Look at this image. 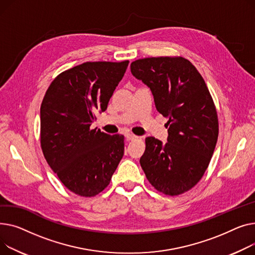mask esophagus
Wrapping results in <instances>:
<instances>
[{
	"mask_svg": "<svg viewBox=\"0 0 255 255\" xmlns=\"http://www.w3.org/2000/svg\"><path fill=\"white\" fill-rule=\"evenodd\" d=\"M126 138H127V140H128V141H130V140L137 139L138 137H137V136H134V134H132V133H126Z\"/></svg>",
	"mask_w": 255,
	"mask_h": 255,
	"instance_id": "34e87169",
	"label": "esophagus"
}]
</instances>
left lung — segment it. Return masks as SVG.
<instances>
[{
	"instance_id": "obj_1",
	"label": "left lung",
	"mask_w": 255,
	"mask_h": 255,
	"mask_svg": "<svg viewBox=\"0 0 255 255\" xmlns=\"http://www.w3.org/2000/svg\"><path fill=\"white\" fill-rule=\"evenodd\" d=\"M130 72L150 88L156 110L169 119L168 143L147 137L141 167L156 190L178 196L201 180L213 155L218 138L214 102L199 71L184 57L137 59Z\"/></svg>"
}]
</instances>
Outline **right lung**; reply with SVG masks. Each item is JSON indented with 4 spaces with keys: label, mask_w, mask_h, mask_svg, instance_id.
Here are the masks:
<instances>
[{
    "label": "right lung",
    "mask_w": 255,
    "mask_h": 255,
    "mask_svg": "<svg viewBox=\"0 0 255 255\" xmlns=\"http://www.w3.org/2000/svg\"><path fill=\"white\" fill-rule=\"evenodd\" d=\"M128 61L86 62L58 75L41 104V148L49 167L72 192L94 197L106 188L125 151L123 134L91 126L107 109Z\"/></svg>",
    "instance_id": "obj_1"
}]
</instances>
